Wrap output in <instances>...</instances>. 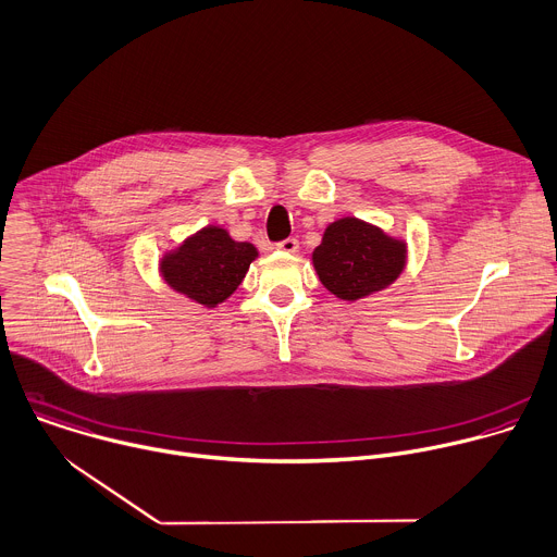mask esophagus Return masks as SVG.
<instances>
[{
  "label": "esophagus",
  "mask_w": 557,
  "mask_h": 557,
  "mask_svg": "<svg viewBox=\"0 0 557 557\" xmlns=\"http://www.w3.org/2000/svg\"><path fill=\"white\" fill-rule=\"evenodd\" d=\"M276 248L281 250V252H285V255H296L298 252V242L296 239H283L281 244H276Z\"/></svg>",
  "instance_id": "obj_1"
}]
</instances>
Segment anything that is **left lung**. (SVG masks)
I'll return each instance as SVG.
<instances>
[{"instance_id": "obj_1", "label": "left lung", "mask_w": 557, "mask_h": 557, "mask_svg": "<svg viewBox=\"0 0 557 557\" xmlns=\"http://www.w3.org/2000/svg\"><path fill=\"white\" fill-rule=\"evenodd\" d=\"M320 283L343 300L375 294L406 268V244L356 216H343L326 226L311 255Z\"/></svg>"}]
</instances>
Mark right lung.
Wrapping results in <instances>:
<instances>
[{
	"label": "right lung",
	"mask_w": 557,
	"mask_h": 557,
	"mask_svg": "<svg viewBox=\"0 0 557 557\" xmlns=\"http://www.w3.org/2000/svg\"><path fill=\"white\" fill-rule=\"evenodd\" d=\"M257 257L252 244L235 242L226 228L206 226L166 252L160 272L171 289L203 307H216L235 294Z\"/></svg>",
	"instance_id": "add662e5"
}]
</instances>
